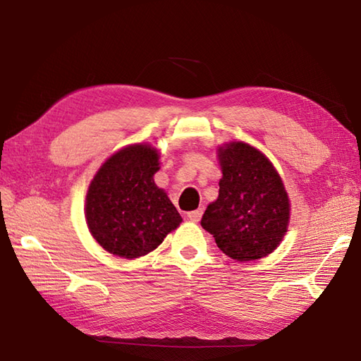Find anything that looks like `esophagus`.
Listing matches in <instances>:
<instances>
[{
    "mask_svg": "<svg viewBox=\"0 0 361 361\" xmlns=\"http://www.w3.org/2000/svg\"><path fill=\"white\" fill-rule=\"evenodd\" d=\"M201 215H203V211H201V209H197V211H192V212H188V219L190 220V221H200V219H201Z\"/></svg>",
    "mask_w": 361,
    "mask_h": 361,
    "instance_id": "esophagus-1",
    "label": "esophagus"
}]
</instances>
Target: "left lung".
I'll use <instances>...</instances> for the list:
<instances>
[{
    "mask_svg": "<svg viewBox=\"0 0 361 361\" xmlns=\"http://www.w3.org/2000/svg\"><path fill=\"white\" fill-rule=\"evenodd\" d=\"M219 152V198L207 206L201 226L237 262L266 257L280 245L289 223V200L280 175L246 142H231Z\"/></svg>",
    "mask_w": 361,
    "mask_h": 361,
    "instance_id": "1",
    "label": "left lung"
}]
</instances>
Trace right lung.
I'll return each instance as SVG.
<instances>
[{"label":"right lung","mask_w":361,"mask_h":361,"mask_svg":"<svg viewBox=\"0 0 361 361\" xmlns=\"http://www.w3.org/2000/svg\"><path fill=\"white\" fill-rule=\"evenodd\" d=\"M158 164L155 149L129 146L109 158L92 180L86 220L107 252L129 259L146 255L183 221L164 190L154 183Z\"/></svg>","instance_id":"add662e5"}]
</instances>
